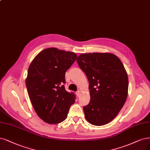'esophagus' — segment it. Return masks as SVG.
<instances>
[{"label":"esophagus","instance_id":"1","mask_svg":"<svg viewBox=\"0 0 150 150\" xmlns=\"http://www.w3.org/2000/svg\"><path fill=\"white\" fill-rule=\"evenodd\" d=\"M76 95L78 96V97H79L80 96V95H81V91L79 90V91H77V92H76Z\"/></svg>","mask_w":150,"mask_h":150}]
</instances>
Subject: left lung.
I'll return each mask as SVG.
<instances>
[{
  "label": "left lung",
  "mask_w": 150,
  "mask_h": 150,
  "mask_svg": "<svg viewBox=\"0 0 150 150\" xmlns=\"http://www.w3.org/2000/svg\"><path fill=\"white\" fill-rule=\"evenodd\" d=\"M89 85L91 100L83 109L91 124L102 126L114 119L128 96V78L120 59L109 53L81 54L77 58Z\"/></svg>",
  "instance_id": "obj_1"
}]
</instances>
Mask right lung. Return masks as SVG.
<instances>
[{"mask_svg": "<svg viewBox=\"0 0 150 150\" xmlns=\"http://www.w3.org/2000/svg\"><path fill=\"white\" fill-rule=\"evenodd\" d=\"M77 58L75 53L49 48L33 59L25 84L38 116L49 124L64 121L75 102L73 93L65 90V73Z\"/></svg>", "mask_w": 150, "mask_h": 150, "instance_id": "obj_1", "label": "right lung"}]
</instances>
